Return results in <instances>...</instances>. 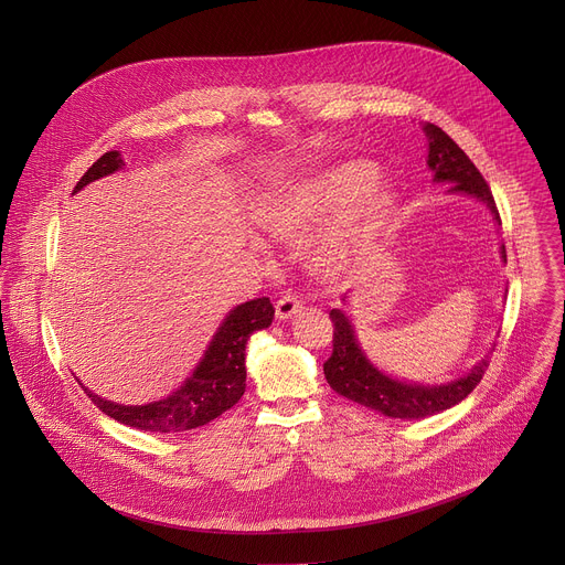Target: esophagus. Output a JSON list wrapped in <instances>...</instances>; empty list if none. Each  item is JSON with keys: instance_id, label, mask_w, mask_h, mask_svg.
I'll use <instances>...</instances> for the list:
<instances>
[{"instance_id": "esophagus-1", "label": "esophagus", "mask_w": 565, "mask_h": 565, "mask_svg": "<svg viewBox=\"0 0 565 565\" xmlns=\"http://www.w3.org/2000/svg\"><path fill=\"white\" fill-rule=\"evenodd\" d=\"M301 308H303L301 299H297L295 295H286V297H281V299L277 301V306H275L277 319H279V321L292 319V317H297V315L301 312Z\"/></svg>"}]
</instances>
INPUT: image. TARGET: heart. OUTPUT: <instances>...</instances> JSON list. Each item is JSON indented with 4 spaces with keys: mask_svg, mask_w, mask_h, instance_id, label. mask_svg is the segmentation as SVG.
I'll return each mask as SVG.
<instances>
[{
    "mask_svg": "<svg viewBox=\"0 0 565 565\" xmlns=\"http://www.w3.org/2000/svg\"><path fill=\"white\" fill-rule=\"evenodd\" d=\"M349 204L352 207L342 223L315 241L310 253L317 270L335 275L364 253L395 207V190L377 181V168L371 160H342L297 181L273 196L259 216L270 232L297 241L315 223Z\"/></svg>",
    "mask_w": 565,
    "mask_h": 565,
    "instance_id": "1",
    "label": "heart"
}]
</instances>
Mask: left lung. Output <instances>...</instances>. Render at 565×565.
I'll use <instances>...</instances> for the list:
<instances>
[{
    "label": "left lung",
    "mask_w": 565,
    "mask_h": 565,
    "mask_svg": "<svg viewBox=\"0 0 565 565\" xmlns=\"http://www.w3.org/2000/svg\"><path fill=\"white\" fill-rule=\"evenodd\" d=\"M427 140H429V156L427 166L434 174V183H449L451 194H465L482 205H488L497 225H501V216L490 192V185L476 170L469 156L436 125H423ZM501 257L505 259V246H501ZM349 301V295L342 297ZM333 319V355L324 362V375L329 384L344 397L358 402L362 407H369L377 414L399 420H418L443 414L451 409L458 402H462L480 382L482 373L490 366V358L486 355L478 360L471 371L458 380L443 382V384H420L397 380L377 369L366 353L362 351L355 329L351 324L349 315L342 308L331 310Z\"/></svg>",
    "instance_id": "8db88e82"
}]
</instances>
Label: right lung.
<instances>
[{
    "instance_id": "add662e5",
    "label": "right lung",
    "mask_w": 565,
    "mask_h": 565,
    "mask_svg": "<svg viewBox=\"0 0 565 565\" xmlns=\"http://www.w3.org/2000/svg\"><path fill=\"white\" fill-rule=\"evenodd\" d=\"M125 160L120 151H107L77 181L73 194L89 183L122 170ZM275 308L268 297H259L232 308L221 327L212 335L201 362L192 375L168 397L147 402V405H118L89 391L83 382L85 393L94 405L111 416L114 420L156 434H177L203 427L218 418L223 412L234 407L246 391V344L255 331H264L273 324Z\"/></svg>"
}]
</instances>
